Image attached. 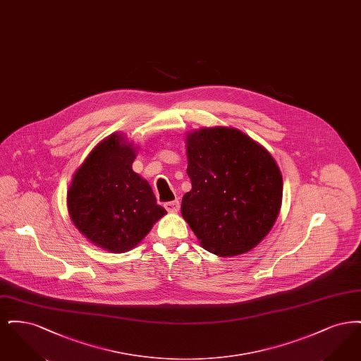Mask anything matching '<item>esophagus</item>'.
I'll return each instance as SVG.
<instances>
[{
	"label": "esophagus",
	"mask_w": 361,
	"mask_h": 361,
	"mask_svg": "<svg viewBox=\"0 0 361 361\" xmlns=\"http://www.w3.org/2000/svg\"><path fill=\"white\" fill-rule=\"evenodd\" d=\"M165 208H166L169 212H178V209H180V203H178V200L168 202V203H165Z\"/></svg>",
	"instance_id": "34e87169"
}]
</instances>
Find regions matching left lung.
Here are the masks:
<instances>
[{
  "label": "left lung",
  "mask_w": 361,
  "mask_h": 361,
  "mask_svg": "<svg viewBox=\"0 0 361 361\" xmlns=\"http://www.w3.org/2000/svg\"><path fill=\"white\" fill-rule=\"evenodd\" d=\"M192 189L181 215L203 249L235 257L250 252L274 227L283 177L272 154L234 127H204L185 137Z\"/></svg>",
  "instance_id": "left-lung-1"
}]
</instances>
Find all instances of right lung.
Instances as JSON below:
<instances>
[{
    "label": "right lung",
    "instance_id": "add662e5",
    "mask_svg": "<svg viewBox=\"0 0 361 361\" xmlns=\"http://www.w3.org/2000/svg\"><path fill=\"white\" fill-rule=\"evenodd\" d=\"M137 147L119 133L103 139L74 172L68 211L78 231L111 253H124L143 240L166 209L133 171Z\"/></svg>",
    "mask_w": 361,
    "mask_h": 361
}]
</instances>
